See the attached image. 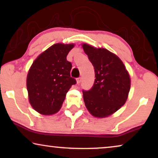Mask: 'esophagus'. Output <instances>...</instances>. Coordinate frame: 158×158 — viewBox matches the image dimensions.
<instances>
[{
  "label": "esophagus",
  "mask_w": 158,
  "mask_h": 158,
  "mask_svg": "<svg viewBox=\"0 0 158 158\" xmlns=\"http://www.w3.org/2000/svg\"><path fill=\"white\" fill-rule=\"evenodd\" d=\"M81 77H78V78H77V83H81Z\"/></svg>",
  "instance_id": "1"
}]
</instances>
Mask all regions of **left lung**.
<instances>
[{
	"label": "left lung",
	"instance_id": "obj_1",
	"mask_svg": "<svg viewBox=\"0 0 158 158\" xmlns=\"http://www.w3.org/2000/svg\"><path fill=\"white\" fill-rule=\"evenodd\" d=\"M83 48L94 68V84L83 90L87 109L96 117H106L126 102L130 90V77L117 56L103 48L83 44Z\"/></svg>",
	"mask_w": 158,
	"mask_h": 158
}]
</instances>
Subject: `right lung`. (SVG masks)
<instances>
[{
    "label": "right lung",
    "mask_w": 158,
    "mask_h": 158,
    "mask_svg": "<svg viewBox=\"0 0 158 158\" xmlns=\"http://www.w3.org/2000/svg\"><path fill=\"white\" fill-rule=\"evenodd\" d=\"M74 44H55L41 54L27 75V87L33 109L44 115L59 111L71 86L76 83L70 77L72 64L67 55Z\"/></svg>",
    "instance_id": "add662e5"
}]
</instances>
